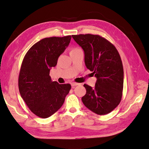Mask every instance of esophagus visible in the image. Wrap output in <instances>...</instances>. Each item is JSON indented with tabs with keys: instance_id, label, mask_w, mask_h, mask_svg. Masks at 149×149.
<instances>
[{
	"instance_id": "1",
	"label": "esophagus",
	"mask_w": 149,
	"mask_h": 149,
	"mask_svg": "<svg viewBox=\"0 0 149 149\" xmlns=\"http://www.w3.org/2000/svg\"><path fill=\"white\" fill-rule=\"evenodd\" d=\"M71 86H72V88H74L76 86H78V85H79V84H81L80 83H75V82H73V83H71Z\"/></svg>"
}]
</instances>
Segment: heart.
<instances>
[{
    "label": "heart",
    "instance_id": "heart-1",
    "mask_svg": "<svg viewBox=\"0 0 149 149\" xmlns=\"http://www.w3.org/2000/svg\"><path fill=\"white\" fill-rule=\"evenodd\" d=\"M79 49H81L80 48H78V47H74V48H72L71 49H70V53H73V52H76L78 50H79Z\"/></svg>",
    "mask_w": 149,
    "mask_h": 149
}]
</instances>
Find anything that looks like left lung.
I'll return each mask as SVG.
<instances>
[{"mask_svg": "<svg viewBox=\"0 0 149 149\" xmlns=\"http://www.w3.org/2000/svg\"><path fill=\"white\" fill-rule=\"evenodd\" d=\"M84 52V63L97 78L95 86L84 84V106L99 115H105L119 105L123 96L124 70L118 51L98 35H72Z\"/></svg>", "mask_w": 149, "mask_h": 149, "instance_id": "obj_1", "label": "left lung"}]
</instances>
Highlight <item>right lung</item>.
I'll return each mask as SVG.
<instances>
[{
    "label": "right lung",
    "mask_w": 149,
    "mask_h": 149,
    "mask_svg": "<svg viewBox=\"0 0 149 149\" xmlns=\"http://www.w3.org/2000/svg\"><path fill=\"white\" fill-rule=\"evenodd\" d=\"M71 36L43 38L34 44L22 61L19 76L21 97L34 114L47 118L60 109L71 89L70 84L52 81L49 71L68 46Z\"/></svg>",
    "instance_id": "1"
}]
</instances>
